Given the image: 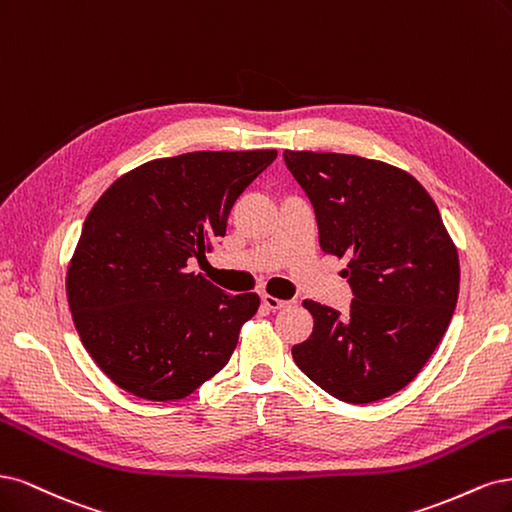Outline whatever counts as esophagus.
Here are the masks:
<instances>
[{"label": "esophagus", "instance_id": "obj_1", "mask_svg": "<svg viewBox=\"0 0 512 512\" xmlns=\"http://www.w3.org/2000/svg\"><path fill=\"white\" fill-rule=\"evenodd\" d=\"M261 302H263V306H266L268 310H280V308H285V306L291 304V302H287V300L274 298V295H270V293H263V295H261Z\"/></svg>", "mask_w": 512, "mask_h": 512}]
</instances>
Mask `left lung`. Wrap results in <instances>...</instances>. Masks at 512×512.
Segmentation results:
<instances>
[{"instance_id": "left-lung-1", "label": "left lung", "mask_w": 512, "mask_h": 512, "mask_svg": "<svg viewBox=\"0 0 512 512\" xmlns=\"http://www.w3.org/2000/svg\"><path fill=\"white\" fill-rule=\"evenodd\" d=\"M315 206L321 249L349 259V315L306 300L315 327L293 346L298 368L334 398L370 404L404 389L451 323L459 257L415 176L385 161L285 151Z\"/></svg>"}]
</instances>
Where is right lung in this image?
<instances>
[{
    "instance_id": "add662e5",
    "label": "right lung",
    "mask_w": 512,
    "mask_h": 512,
    "mask_svg": "<svg viewBox=\"0 0 512 512\" xmlns=\"http://www.w3.org/2000/svg\"><path fill=\"white\" fill-rule=\"evenodd\" d=\"M274 159V148L153 159L95 202L65 291L82 344L114 385L170 402L223 370L259 295H229L189 261L206 259L240 193Z\"/></svg>"
}]
</instances>
